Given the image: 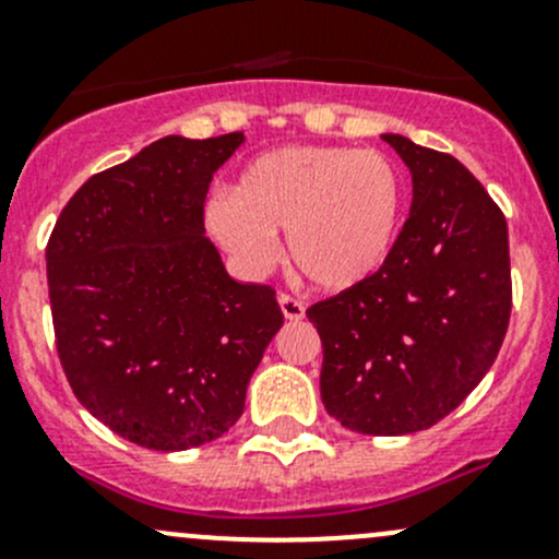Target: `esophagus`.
I'll return each mask as SVG.
<instances>
[{"label":"esophagus","instance_id":"34e87169","mask_svg":"<svg viewBox=\"0 0 559 559\" xmlns=\"http://www.w3.org/2000/svg\"><path fill=\"white\" fill-rule=\"evenodd\" d=\"M278 306L289 321H300L302 316H306V302L297 300V297H292V295H286V292L284 295H278Z\"/></svg>","mask_w":559,"mask_h":559}]
</instances>
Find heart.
I'll list each match as a JSON object with an SVG mask.
<instances>
[{
    "label": "heart",
    "mask_w": 559,
    "mask_h": 559,
    "mask_svg": "<svg viewBox=\"0 0 559 559\" xmlns=\"http://www.w3.org/2000/svg\"><path fill=\"white\" fill-rule=\"evenodd\" d=\"M403 175L386 154L348 145H284L240 170L205 207L207 233L248 273L275 262L273 233L319 289L343 292L384 267L403 216Z\"/></svg>",
    "instance_id": "heart-1"
}]
</instances>
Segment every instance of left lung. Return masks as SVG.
<instances>
[{"mask_svg": "<svg viewBox=\"0 0 559 559\" xmlns=\"http://www.w3.org/2000/svg\"><path fill=\"white\" fill-rule=\"evenodd\" d=\"M414 180L384 267L308 308L321 403L362 436H408L449 416L487 376L511 316L506 216L454 156L381 134Z\"/></svg>", "mask_w": 559, "mask_h": 559, "instance_id": "left-lung-1", "label": "left lung"}]
</instances>
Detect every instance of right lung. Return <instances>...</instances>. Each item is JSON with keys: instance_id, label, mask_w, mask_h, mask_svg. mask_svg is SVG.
I'll list each match as a JSON object with an SVG mask.
<instances>
[{"instance_id": "obj_1", "label": "right lung", "mask_w": 559, "mask_h": 559, "mask_svg": "<svg viewBox=\"0 0 559 559\" xmlns=\"http://www.w3.org/2000/svg\"><path fill=\"white\" fill-rule=\"evenodd\" d=\"M243 140L170 134L92 175L45 248L67 381L138 447L183 452L222 438L284 324L275 292L229 278L205 238L207 186Z\"/></svg>"}]
</instances>
